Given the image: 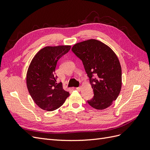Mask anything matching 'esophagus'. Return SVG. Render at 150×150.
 Here are the masks:
<instances>
[{"instance_id":"esophagus-1","label":"esophagus","mask_w":150,"mask_h":150,"mask_svg":"<svg viewBox=\"0 0 150 150\" xmlns=\"http://www.w3.org/2000/svg\"><path fill=\"white\" fill-rule=\"evenodd\" d=\"M76 89L78 91H81V89H82V88L81 87H78V88H76Z\"/></svg>"}]
</instances>
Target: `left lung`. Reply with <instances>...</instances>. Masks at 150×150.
Here are the masks:
<instances>
[{"instance_id": "8db88e82", "label": "left lung", "mask_w": 150, "mask_h": 150, "mask_svg": "<svg viewBox=\"0 0 150 150\" xmlns=\"http://www.w3.org/2000/svg\"><path fill=\"white\" fill-rule=\"evenodd\" d=\"M71 50L82 61L93 89L94 97L88 104L99 110L110 107L119 96L122 85L121 67L116 54L96 39L77 43Z\"/></svg>"}]
</instances>
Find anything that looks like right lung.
Instances as JSON below:
<instances>
[{
  "label": "right lung",
  "mask_w": 150,
  "mask_h": 150,
  "mask_svg": "<svg viewBox=\"0 0 150 150\" xmlns=\"http://www.w3.org/2000/svg\"><path fill=\"white\" fill-rule=\"evenodd\" d=\"M70 49L71 46H46L30 62L27 72V87L33 101L44 110H57L69 96L62 83H57L55 69L58 60Z\"/></svg>",
  "instance_id": "1"
}]
</instances>
